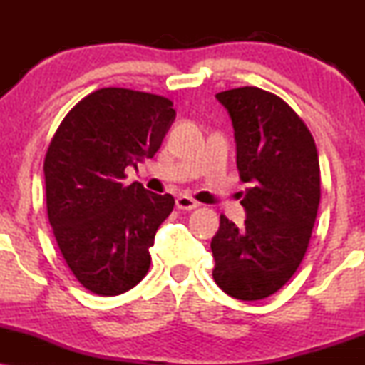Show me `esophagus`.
<instances>
[{
  "instance_id": "esophagus-1",
  "label": "esophagus",
  "mask_w": 365,
  "mask_h": 365,
  "mask_svg": "<svg viewBox=\"0 0 365 365\" xmlns=\"http://www.w3.org/2000/svg\"><path fill=\"white\" fill-rule=\"evenodd\" d=\"M177 207L183 209V211H192V209L199 207V202L188 195H180L177 197Z\"/></svg>"
}]
</instances>
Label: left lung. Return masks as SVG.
<instances>
[{
  "label": "left lung",
  "instance_id": "8db88e82",
  "mask_svg": "<svg viewBox=\"0 0 365 365\" xmlns=\"http://www.w3.org/2000/svg\"><path fill=\"white\" fill-rule=\"evenodd\" d=\"M232 116L237 168L249 185L242 228L221 215L211 242L212 278L230 297L262 300L299 269L321 200L316 142L279 96L259 87L216 94Z\"/></svg>",
  "mask_w": 365,
  "mask_h": 365
}]
</instances>
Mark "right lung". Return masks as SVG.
Segmentation results:
<instances>
[{"instance_id":"add662e5","label":"right lung","mask_w":365,"mask_h":365,"mask_svg":"<svg viewBox=\"0 0 365 365\" xmlns=\"http://www.w3.org/2000/svg\"><path fill=\"white\" fill-rule=\"evenodd\" d=\"M175 116L168 98L104 87L75 104L53 135L44 158L49 223L68 269L96 295H120L148 274L175 199L125 185V170L158 153Z\"/></svg>"}]
</instances>
